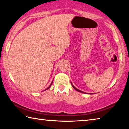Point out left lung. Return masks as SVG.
Listing matches in <instances>:
<instances>
[{
    "label": "left lung",
    "mask_w": 129,
    "mask_h": 129,
    "mask_svg": "<svg viewBox=\"0 0 129 129\" xmlns=\"http://www.w3.org/2000/svg\"><path fill=\"white\" fill-rule=\"evenodd\" d=\"M71 84H72V87L73 88L75 89L76 90H77V91H79V92H81V93H85V92H84V91H81V90H78V89H76L75 86H74L73 85H72V84L71 83Z\"/></svg>",
    "instance_id": "8db88e82"
}]
</instances>
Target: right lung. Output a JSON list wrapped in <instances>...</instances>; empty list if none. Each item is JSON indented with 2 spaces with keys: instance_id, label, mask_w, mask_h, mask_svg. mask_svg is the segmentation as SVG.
Masks as SVG:
<instances>
[{
  "instance_id": "right-lung-1",
  "label": "right lung",
  "mask_w": 129,
  "mask_h": 129,
  "mask_svg": "<svg viewBox=\"0 0 129 129\" xmlns=\"http://www.w3.org/2000/svg\"><path fill=\"white\" fill-rule=\"evenodd\" d=\"M52 82L51 83V85H50V86H49L48 87V88H47V89H45V90H47V89H49V88H50V87H51V85H52Z\"/></svg>"
}]
</instances>
